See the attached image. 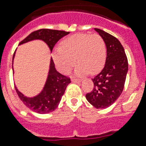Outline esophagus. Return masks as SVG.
Returning <instances> with one entry per match:
<instances>
[{
  "instance_id": "obj_1",
  "label": "esophagus",
  "mask_w": 146,
  "mask_h": 146,
  "mask_svg": "<svg viewBox=\"0 0 146 146\" xmlns=\"http://www.w3.org/2000/svg\"><path fill=\"white\" fill-rule=\"evenodd\" d=\"M82 80L81 79H77V78H72V82H81Z\"/></svg>"
}]
</instances>
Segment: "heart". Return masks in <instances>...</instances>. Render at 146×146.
<instances>
[{
    "label": "heart",
    "instance_id": "1",
    "mask_svg": "<svg viewBox=\"0 0 146 146\" xmlns=\"http://www.w3.org/2000/svg\"><path fill=\"white\" fill-rule=\"evenodd\" d=\"M53 58L57 68L64 74L70 72L76 58L79 63L75 70L76 74H85L88 72L95 74L106 62V42L98 35H74L63 40L61 47L54 49Z\"/></svg>",
    "mask_w": 146,
    "mask_h": 146
}]
</instances>
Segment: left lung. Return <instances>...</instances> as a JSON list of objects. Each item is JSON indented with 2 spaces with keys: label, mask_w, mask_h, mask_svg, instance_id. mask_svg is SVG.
Here are the masks:
<instances>
[{
  "label": "left lung",
  "mask_w": 146,
  "mask_h": 146,
  "mask_svg": "<svg viewBox=\"0 0 146 146\" xmlns=\"http://www.w3.org/2000/svg\"><path fill=\"white\" fill-rule=\"evenodd\" d=\"M106 42L107 57L102 71L92 82L94 88L85 95L88 102L96 108L111 106L123 91L128 72V59L121 44L115 37L95 28Z\"/></svg>",
  "instance_id": "1"
}]
</instances>
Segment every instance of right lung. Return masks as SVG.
<instances>
[{
	"mask_svg": "<svg viewBox=\"0 0 146 146\" xmlns=\"http://www.w3.org/2000/svg\"><path fill=\"white\" fill-rule=\"evenodd\" d=\"M68 34L69 32L64 31L40 29L31 33L27 38L20 42L19 45L33 40H41L48 44L51 52L55 44ZM69 83H71L70 78L57 72L53 59L51 58L48 78L43 90L38 95L29 98L23 95L17 88H16V92L20 99L27 108L37 113L47 114L54 111L58 107Z\"/></svg>",
	"mask_w": 146,
	"mask_h": 146,
	"instance_id": "right-lung-1",
	"label": "right lung"
}]
</instances>
